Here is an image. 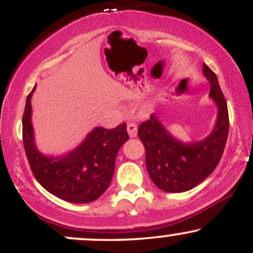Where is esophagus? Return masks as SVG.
<instances>
[{"instance_id": "1", "label": "esophagus", "mask_w": 253, "mask_h": 253, "mask_svg": "<svg viewBox=\"0 0 253 253\" xmlns=\"http://www.w3.org/2000/svg\"><path fill=\"white\" fill-rule=\"evenodd\" d=\"M127 132L130 138H134L136 136V132H138V126L134 123H128L127 124Z\"/></svg>"}]
</instances>
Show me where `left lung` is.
Wrapping results in <instances>:
<instances>
[{
    "instance_id": "left-lung-1",
    "label": "left lung",
    "mask_w": 253,
    "mask_h": 253,
    "mask_svg": "<svg viewBox=\"0 0 253 253\" xmlns=\"http://www.w3.org/2000/svg\"><path fill=\"white\" fill-rule=\"evenodd\" d=\"M203 74L211 83L210 96L217 106V120L210 136L183 144L165 129L155 114L138 128L147 172L157 187L167 193H182L196 187L213 172L225 150L229 127L227 103L216 75L206 64Z\"/></svg>"
}]
</instances>
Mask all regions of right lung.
Here are the masks:
<instances>
[{
    "label": "right lung",
    "mask_w": 253,
    "mask_h": 253,
    "mask_svg": "<svg viewBox=\"0 0 253 253\" xmlns=\"http://www.w3.org/2000/svg\"><path fill=\"white\" fill-rule=\"evenodd\" d=\"M32 92L26 100L22 117V140L34 177L48 193L64 201H95L109 187L118 151L129 139L126 124L113 129L96 127L71 152L56 158L46 157L34 145L31 121Z\"/></svg>",
    "instance_id": "1"
}]
</instances>
